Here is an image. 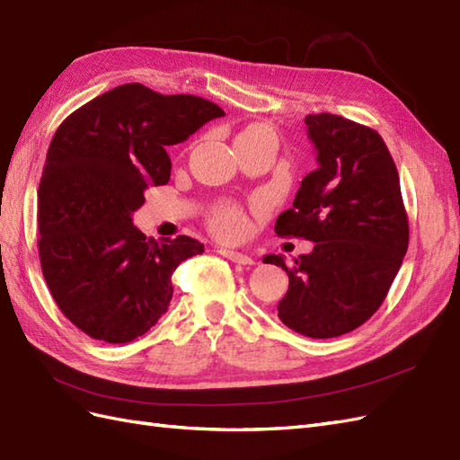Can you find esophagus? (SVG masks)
Wrapping results in <instances>:
<instances>
[{
	"mask_svg": "<svg viewBox=\"0 0 460 460\" xmlns=\"http://www.w3.org/2000/svg\"><path fill=\"white\" fill-rule=\"evenodd\" d=\"M220 255H225L226 259H230V261H232V263H238V265H245V267L255 265V261H253L250 255H243V253H240V252L220 250Z\"/></svg>",
	"mask_w": 460,
	"mask_h": 460,
	"instance_id": "esophagus-1",
	"label": "esophagus"
}]
</instances>
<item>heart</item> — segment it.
Here are the masks:
<instances>
[{"label": "heart", "mask_w": 460, "mask_h": 460, "mask_svg": "<svg viewBox=\"0 0 460 460\" xmlns=\"http://www.w3.org/2000/svg\"><path fill=\"white\" fill-rule=\"evenodd\" d=\"M252 129H265L263 126H253L245 131H252ZM210 225H213V230L220 235V238L225 240H240L242 235H245L247 228H250V220H247L245 213L238 207H220L213 220H210Z\"/></svg>", "instance_id": "b5f03b06"}]
</instances>
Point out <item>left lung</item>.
Here are the masks:
<instances>
[{"label": "left lung", "mask_w": 460, "mask_h": 460, "mask_svg": "<svg viewBox=\"0 0 460 460\" xmlns=\"http://www.w3.org/2000/svg\"><path fill=\"white\" fill-rule=\"evenodd\" d=\"M317 168L302 180L292 208L277 218L282 238L315 242L314 252L282 267L288 292L279 317L312 339L350 332L374 315L408 250V217L399 172L381 135L334 114L305 116Z\"/></svg>", "instance_id": "left-lung-1"}]
</instances>
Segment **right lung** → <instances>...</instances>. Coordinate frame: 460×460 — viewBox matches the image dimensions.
Listing matches in <instances>:
<instances>
[{
    "instance_id": "right-lung-1",
    "label": "right lung",
    "mask_w": 460,
    "mask_h": 460,
    "mask_svg": "<svg viewBox=\"0 0 460 460\" xmlns=\"http://www.w3.org/2000/svg\"><path fill=\"white\" fill-rule=\"evenodd\" d=\"M215 102L141 83L93 98L58 128L39 188V255L58 307L91 339L131 342L166 314L172 272L205 252L190 235L133 226L148 185H164L166 146L222 118Z\"/></svg>"
}]
</instances>
